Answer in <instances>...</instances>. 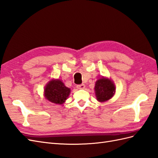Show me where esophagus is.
Wrapping results in <instances>:
<instances>
[{"label": "esophagus", "mask_w": 158, "mask_h": 158, "mask_svg": "<svg viewBox=\"0 0 158 158\" xmlns=\"http://www.w3.org/2000/svg\"><path fill=\"white\" fill-rule=\"evenodd\" d=\"M85 87V84H81V85H77V88L79 89H83Z\"/></svg>", "instance_id": "esophagus-1"}]
</instances>
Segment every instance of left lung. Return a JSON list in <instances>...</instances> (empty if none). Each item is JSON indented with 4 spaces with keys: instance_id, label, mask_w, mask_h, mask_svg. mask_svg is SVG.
I'll return each instance as SVG.
<instances>
[{
    "instance_id": "obj_1",
    "label": "left lung",
    "mask_w": 158,
    "mask_h": 158,
    "mask_svg": "<svg viewBox=\"0 0 158 158\" xmlns=\"http://www.w3.org/2000/svg\"><path fill=\"white\" fill-rule=\"evenodd\" d=\"M95 91L97 99L103 102L112 98L115 92V87L110 79L103 77L97 81Z\"/></svg>"
}]
</instances>
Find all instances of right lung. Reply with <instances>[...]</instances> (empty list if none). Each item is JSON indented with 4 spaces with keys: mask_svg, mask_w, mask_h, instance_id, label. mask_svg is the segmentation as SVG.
Instances as JSON below:
<instances>
[{
    "mask_svg": "<svg viewBox=\"0 0 158 158\" xmlns=\"http://www.w3.org/2000/svg\"><path fill=\"white\" fill-rule=\"evenodd\" d=\"M70 89L64 86L60 80H52L44 89V96L49 102L56 104H63L70 94Z\"/></svg>",
    "mask_w": 158,
    "mask_h": 158,
    "instance_id": "obj_1",
    "label": "right lung"
}]
</instances>
